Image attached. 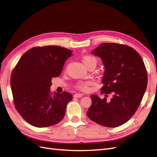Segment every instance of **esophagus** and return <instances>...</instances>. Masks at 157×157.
<instances>
[{"label":"esophagus","instance_id":"obj_1","mask_svg":"<svg viewBox=\"0 0 157 157\" xmlns=\"http://www.w3.org/2000/svg\"><path fill=\"white\" fill-rule=\"evenodd\" d=\"M82 96H83L82 94H76L74 95L75 98H81Z\"/></svg>","mask_w":157,"mask_h":157}]
</instances>
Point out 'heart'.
Here are the masks:
<instances>
[{
    "instance_id": "heart-1",
    "label": "heart",
    "mask_w": 157,
    "mask_h": 157,
    "mask_svg": "<svg viewBox=\"0 0 157 157\" xmlns=\"http://www.w3.org/2000/svg\"><path fill=\"white\" fill-rule=\"evenodd\" d=\"M82 61L85 67H88L90 65H96L97 63V59L95 57L90 55H85L82 57ZM90 82H79L77 87L82 90V91H88L89 90V86L90 85Z\"/></svg>"
}]
</instances>
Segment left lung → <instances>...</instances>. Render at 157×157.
I'll return each instance as SVG.
<instances>
[{
    "mask_svg": "<svg viewBox=\"0 0 157 157\" xmlns=\"http://www.w3.org/2000/svg\"><path fill=\"white\" fill-rule=\"evenodd\" d=\"M91 53L100 58L105 67L101 94L113 93L110 100L92 95L87 111L90 119L115 128L126 123L140 106L147 86V73L140 55L131 47L102 43Z\"/></svg>",
    "mask_w": 157,
    "mask_h": 157,
    "instance_id": "1",
    "label": "left lung"
}]
</instances>
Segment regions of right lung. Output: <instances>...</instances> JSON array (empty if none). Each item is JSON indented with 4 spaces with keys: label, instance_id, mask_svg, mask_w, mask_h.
I'll list each match as a JSON object with an SVG mask.
<instances>
[{
    "label": "right lung",
    "instance_id": "1",
    "mask_svg": "<svg viewBox=\"0 0 157 157\" xmlns=\"http://www.w3.org/2000/svg\"><path fill=\"white\" fill-rule=\"evenodd\" d=\"M73 51L58 46L33 48L23 54L12 71L10 86L14 105L29 124L38 128L63 119L71 94L50 93L52 78L61 73Z\"/></svg>",
    "mask_w": 157,
    "mask_h": 157
}]
</instances>
